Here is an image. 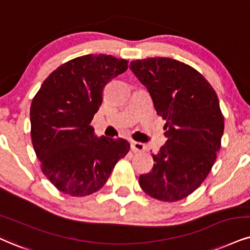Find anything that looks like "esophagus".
I'll use <instances>...</instances> for the list:
<instances>
[{
	"label": "esophagus",
	"instance_id": "obj_1",
	"mask_svg": "<svg viewBox=\"0 0 250 250\" xmlns=\"http://www.w3.org/2000/svg\"><path fill=\"white\" fill-rule=\"evenodd\" d=\"M131 149L133 150V152L143 153L146 150V146H145L144 144L138 143V141H131Z\"/></svg>",
	"mask_w": 250,
	"mask_h": 250
}]
</instances>
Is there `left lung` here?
<instances>
[{"label": "left lung", "mask_w": 250, "mask_h": 250, "mask_svg": "<svg viewBox=\"0 0 250 250\" xmlns=\"http://www.w3.org/2000/svg\"><path fill=\"white\" fill-rule=\"evenodd\" d=\"M130 68L167 122V143L153 154V169L140 175L139 184L153 198L177 202L204 182L217 159L225 127L219 100L198 70L178 60L147 58Z\"/></svg>", "instance_id": "1"}]
</instances>
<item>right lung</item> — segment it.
I'll return each mask as SVG.
<instances>
[{
	"mask_svg": "<svg viewBox=\"0 0 250 250\" xmlns=\"http://www.w3.org/2000/svg\"><path fill=\"white\" fill-rule=\"evenodd\" d=\"M127 63L105 54L75 58L53 70L33 97V148L42 174L66 195L96 192L130 150L122 138H97L90 125L103 102L104 87L124 73Z\"/></svg>",
	"mask_w": 250,
	"mask_h": 250,
	"instance_id": "right-lung-1",
	"label": "right lung"
}]
</instances>
